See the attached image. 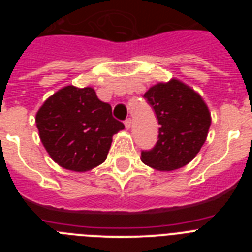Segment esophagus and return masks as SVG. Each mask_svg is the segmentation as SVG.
Masks as SVG:
<instances>
[{
	"instance_id": "esophagus-1",
	"label": "esophagus",
	"mask_w": 252,
	"mask_h": 252,
	"mask_svg": "<svg viewBox=\"0 0 252 252\" xmlns=\"http://www.w3.org/2000/svg\"><path fill=\"white\" fill-rule=\"evenodd\" d=\"M131 125H132V120H131V119H126V120H125V127L130 128Z\"/></svg>"
}]
</instances>
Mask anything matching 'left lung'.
<instances>
[{"label": "left lung", "instance_id": "8db88e82", "mask_svg": "<svg viewBox=\"0 0 252 252\" xmlns=\"http://www.w3.org/2000/svg\"><path fill=\"white\" fill-rule=\"evenodd\" d=\"M159 122L158 141L141 151L146 165L175 170L187 165L201 150L211 126L208 107L188 86L177 79L151 87L144 94Z\"/></svg>", "mask_w": 252, "mask_h": 252}]
</instances>
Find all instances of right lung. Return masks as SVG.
Instances as JSON below:
<instances>
[{
  "instance_id": "1",
  "label": "right lung",
  "mask_w": 252,
  "mask_h": 252,
  "mask_svg": "<svg viewBox=\"0 0 252 252\" xmlns=\"http://www.w3.org/2000/svg\"><path fill=\"white\" fill-rule=\"evenodd\" d=\"M44 148L60 166L87 171L106 160L112 136L125 125L94 90L64 87L46 99L36 113Z\"/></svg>"
}]
</instances>
